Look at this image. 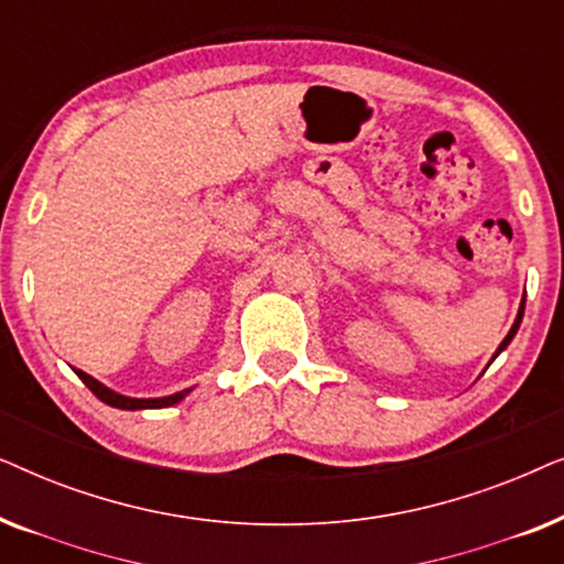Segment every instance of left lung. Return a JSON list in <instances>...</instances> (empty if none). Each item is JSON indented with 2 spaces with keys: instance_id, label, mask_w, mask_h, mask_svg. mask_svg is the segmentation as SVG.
I'll list each match as a JSON object with an SVG mask.
<instances>
[{
  "instance_id": "1",
  "label": "left lung",
  "mask_w": 564,
  "mask_h": 564,
  "mask_svg": "<svg viewBox=\"0 0 564 564\" xmlns=\"http://www.w3.org/2000/svg\"><path fill=\"white\" fill-rule=\"evenodd\" d=\"M521 318H523V303H521V307H519V315H516V321H513V326H511V330H508V336L503 338V341H500V346H498V351H496V357H498V354L500 351H503L506 349V346L508 344H511V338L516 336V330H519V326H521ZM496 357H492V359H496ZM490 359V361H492Z\"/></svg>"
}]
</instances>
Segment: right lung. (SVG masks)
Wrapping results in <instances>:
<instances>
[{"label":"right lung","instance_id":"obj_1","mask_svg":"<svg viewBox=\"0 0 564 564\" xmlns=\"http://www.w3.org/2000/svg\"><path fill=\"white\" fill-rule=\"evenodd\" d=\"M74 372L79 375V380L87 384V388L95 392V395L102 400V403L112 405V408H122V411H143V408H169V405H174V403H180V400H184V395H189V390H182V392H174V395H166V398H128V395H120V392H115L110 388H105L102 382H97L95 377L82 372V369H74Z\"/></svg>","mask_w":564,"mask_h":564}]
</instances>
